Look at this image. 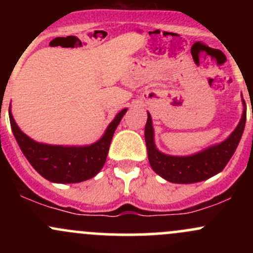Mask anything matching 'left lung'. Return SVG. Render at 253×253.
<instances>
[{"label":"left lung","mask_w":253,"mask_h":253,"mask_svg":"<svg viewBox=\"0 0 253 253\" xmlns=\"http://www.w3.org/2000/svg\"><path fill=\"white\" fill-rule=\"evenodd\" d=\"M241 100L244 111L239 125L231 132L230 136L218 144L207 147L206 149L191 155H170L160 152L155 145L152 116L148 112L144 138L147 144L148 160L153 171L172 183L201 182L219 174L235 153L244 133L246 124V104L244 99Z\"/></svg>","instance_id":"8db88e82"}]
</instances>
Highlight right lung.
Wrapping results in <instances>:
<instances>
[{"instance_id":"obj_1","label":"right lung","mask_w":253,"mask_h":253,"mask_svg":"<svg viewBox=\"0 0 253 253\" xmlns=\"http://www.w3.org/2000/svg\"><path fill=\"white\" fill-rule=\"evenodd\" d=\"M127 109H124L109 124L101 138L88 145H53L28 137L18 127L9 104L12 132L24 157L46 180L55 183H77L94 177L106 162L109 147Z\"/></svg>"}]
</instances>
